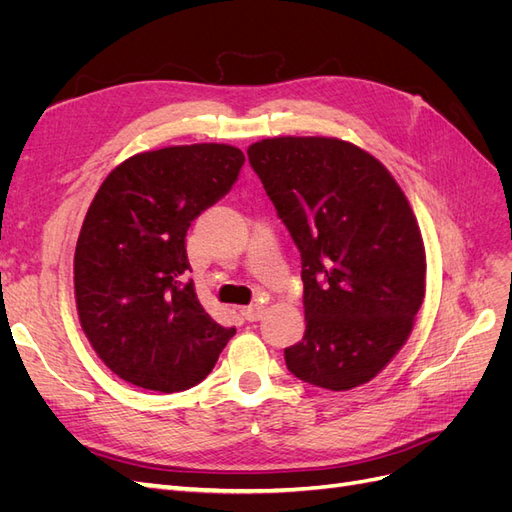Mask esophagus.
<instances>
[{"label":"esophagus","mask_w":512,"mask_h":512,"mask_svg":"<svg viewBox=\"0 0 512 512\" xmlns=\"http://www.w3.org/2000/svg\"><path fill=\"white\" fill-rule=\"evenodd\" d=\"M241 314H243L245 320L256 322V320H260L262 316H265V307L258 305V303H256V305H247V307L241 309Z\"/></svg>","instance_id":"obj_1"}]
</instances>
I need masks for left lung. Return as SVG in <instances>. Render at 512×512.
Listing matches in <instances>:
<instances>
[{
	"label": "left lung",
	"mask_w": 512,
	"mask_h": 512,
	"mask_svg": "<svg viewBox=\"0 0 512 512\" xmlns=\"http://www.w3.org/2000/svg\"><path fill=\"white\" fill-rule=\"evenodd\" d=\"M301 252L305 335L290 374L329 391L376 378L406 344L425 297V245L408 198L374 156L327 136L247 149Z\"/></svg>",
	"instance_id": "left-lung-1"
}]
</instances>
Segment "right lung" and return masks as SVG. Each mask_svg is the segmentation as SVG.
<instances>
[{
  "label": "right lung",
  "instance_id": "1",
  "mask_svg": "<svg viewBox=\"0 0 512 512\" xmlns=\"http://www.w3.org/2000/svg\"><path fill=\"white\" fill-rule=\"evenodd\" d=\"M241 149L218 143L136 153L104 179L74 252L81 327L104 365L160 393L205 380L235 335L200 305L185 235L235 185Z\"/></svg>",
  "mask_w": 512,
  "mask_h": 512
}]
</instances>
